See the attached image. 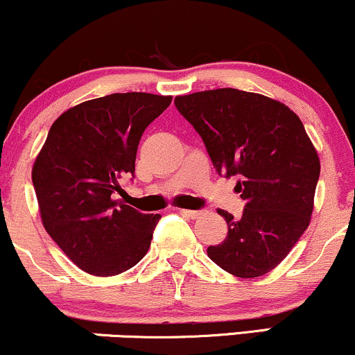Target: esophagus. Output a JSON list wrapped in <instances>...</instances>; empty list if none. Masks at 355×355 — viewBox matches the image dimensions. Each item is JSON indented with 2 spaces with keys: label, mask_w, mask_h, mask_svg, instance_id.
I'll use <instances>...</instances> for the list:
<instances>
[{
  "label": "esophagus",
  "mask_w": 355,
  "mask_h": 355,
  "mask_svg": "<svg viewBox=\"0 0 355 355\" xmlns=\"http://www.w3.org/2000/svg\"><path fill=\"white\" fill-rule=\"evenodd\" d=\"M182 214H186V216L191 218V220H196L202 214V211H196V209H181Z\"/></svg>",
  "instance_id": "34e87169"
}]
</instances>
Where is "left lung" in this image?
<instances>
[{"mask_svg":"<svg viewBox=\"0 0 355 355\" xmlns=\"http://www.w3.org/2000/svg\"><path fill=\"white\" fill-rule=\"evenodd\" d=\"M174 103L201 135L218 174L238 176L246 202L240 220L218 209L228 236L209 246L208 257L240 278L272 272L312 216L320 161L304 124L285 103L238 89L181 95Z\"/></svg>","mask_w":355,"mask_h":355,"instance_id":"obj_1","label":"left lung"}]
</instances>
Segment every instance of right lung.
<instances>
[{
  "label": "right lung",
  "instance_id": "right-lung-1",
  "mask_svg": "<svg viewBox=\"0 0 355 355\" xmlns=\"http://www.w3.org/2000/svg\"><path fill=\"white\" fill-rule=\"evenodd\" d=\"M173 97L127 92L87 101L50 127L31 171L43 226L83 272L112 277L144 258L161 214L117 201L146 127Z\"/></svg>",
  "mask_w": 355,
  "mask_h": 355
}]
</instances>
